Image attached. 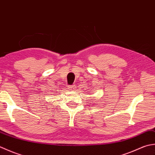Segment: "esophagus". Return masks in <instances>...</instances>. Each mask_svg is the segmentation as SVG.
<instances>
[{
	"instance_id": "34e87169",
	"label": "esophagus",
	"mask_w": 155,
	"mask_h": 155,
	"mask_svg": "<svg viewBox=\"0 0 155 155\" xmlns=\"http://www.w3.org/2000/svg\"><path fill=\"white\" fill-rule=\"evenodd\" d=\"M75 84H72L70 85V86H68V89L71 90V91H74L75 89Z\"/></svg>"
}]
</instances>
